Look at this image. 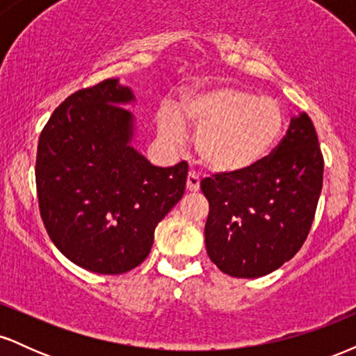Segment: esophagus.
<instances>
[{"instance_id":"1","label":"esophagus","mask_w":356,"mask_h":356,"mask_svg":"<svg viewBox=\"0 0 356 356\" xmlns=\"http://www.w3.org/2000/svg\"><path fill=\"white\" fill-rule=\"evenodd\" d=\"M199 184H201V181H199V175L195 174L194 170H191V172L187 174V184H186L187 191L189 192L199 191Z\"/></svg>"}]
</instances>
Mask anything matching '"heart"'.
<instances>
[{
    "label": "heart",
    "mask_w": 356,
    "mask_h": 356,
    "mask_svg": "<svg viewBox=\"0 0 356 356\" xmlns=\"http://www.w3.org/2000/svg\"><path fill=\"white\" fill-rule=\"evenodd\" d=\"M182 112L199 129V155L218 172L252 169L271 152L286 125L283 108L275 99L232 85L192 93ZM184 118L174 107H165L159 115V134L170 147L186 142Z\"/></svg>",
    "instance_id": "obj_1"
}]
</instances>
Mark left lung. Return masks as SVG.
Listing matches in <instances>:
<instances>
[{
	"mask_svg": "<svg viewBox=\"0 0 356 356\" xmlns=\"http://www.w3.org/2000/svg\"><path fill=\"white\" fill-rule=\"evenodd\" d=\"M323 165L316 130L303 112L252 169L202 179L209 201L204 234L212 263L229 276L259 277L291 259L312 229Z\"/></svg>",
	"mask_w": 356,
	"mask_h": 356,
	"instance_id": "obj_1",
	"label": "left lung"
}]
</instances>
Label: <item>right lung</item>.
Here are the masks:
<instances>
[{
    "instance_id": "add662e5",
    "label": "right lung",
    "mask_w": 356,
    "mask_h": 356,
    "mask_svg": "<svg viewBox=\"0 0 356 356\" xmlns=\"http://www.w3.org/2000/svg\"><path fill=\"white\" fill-rule=\"evenodd\" d=\"M134 100L108 79L61 102L38 140L35 177L48 236L76 266L122 275L149 256L154 231L181 201L187 162L155 167L130 142Z\"/></svg>"
}]
</instances>
